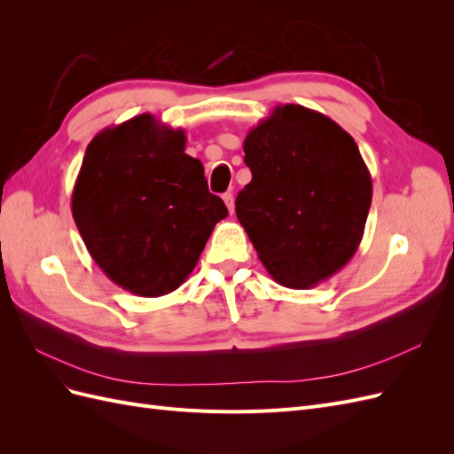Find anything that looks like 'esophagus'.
I'll use <instances>...</instances> for the list:
<instances>
[{"instance_id":"obj_1","label":"esophagus","mask_w":454,"mask_h":454,"mask_svg":"<svg viewBox=\"0 0 454 454\" xmlns=\"http://www.w3.org/2000/svg\"><path fill=\"white\" fill-rule=\"evenodd\" d=\"M223 202H225V206H227L229 214L235 212V197H232V193H225V195H223Z\"/></svg>"}]
</instances>
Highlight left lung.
I'll return each mask as SVG.
<instances>
[{"label":"left lung","mask_w":454,"mask_h":454,"mask_svg":"<svg viewBox=\"0 0 454 454\" xmlns=\"http://www.w3.org/2000/svg\"><path fill=\"white\" fill-rule=\"evenodd\" d=\"M252 182L237 217L280 286L307 290L358 250L373 184L354 138L314 109L286 104L244 140Z\"/></svg>","instance_id":"8db88e82"}]
</instances>
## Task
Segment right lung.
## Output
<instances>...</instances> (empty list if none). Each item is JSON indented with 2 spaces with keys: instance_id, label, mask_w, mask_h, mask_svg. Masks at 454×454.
Returning a JSON list of instances; mask_svg holds the SVG:
<instances>
[{
  "instance_id": "add662e5",
  "label": "right lung",
  "mask_w": 454,
  "mask_h": 454,
  "mask_svg": "<svg viewBox=\"0 0 454 454\" xmlns=\"http://www.w3.org/2000/svg\"><path fill=\"white\" fill-rule=\"evenodd\" d=\"M185 140L182 129L142 114L96 134L85 151L72 193L75 225L96 265L130 294L177 290L227 217Z\"/></svg>"
}]
</instances>
